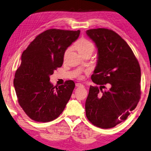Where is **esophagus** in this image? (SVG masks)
Segmentation results:
<instances>
[{
    "label": "esophagus",
    "mask_w": 151,
    "mask_h": 151,
    "mask_svg": "<svg viewBox=\"0 0 151 151\" xmlns=\"http://www.w3.org/2000/svg\"><path fill=\"white\" fill-rule=\"evenodd\" d=\"M76 87H83V84H81V83H76Z\"/></svg>",
    "instance_id": "esophagus-1"
}]
</instances>
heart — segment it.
<instances>
[{
  "instance_id": "heart-1",
  "label": "heart",
  "mask_w": 151,
  "mask_h": 151,
  "mask_svg": "<svg viewBox=\"0 0 151 151\" xmlns=\"http://www.w3.org/2000/svg\"><path fill=\"white\" fill-rule=\"evenodd\" d=\"M76 48L81 55H83L84 54L87 52L93 53L94 49H95L94 45L91 42L87 40V39H81V40L79 41L76 44ZM70 49L71 48H69V49L66 50V52H65V55L69 52Z\"/></svg>"
}]
</instances>
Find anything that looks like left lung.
Segmentation results:
<instances>
[{"instance_id": "left-lung-1", "label": "left lung", "mask_w": 151, "mask_h": 151, "mask_svg": "<svg viewBox=\"0 0 151 151\" xmlns=\"http://www.w3.org/2000/svg\"><path fill=\"white\" fill-rule=\"evenodd\" d=\"M86 34L98 51L91 79L101 85L100 89L90 86L86 116L94 126L112 128L126 120L137 106L141 95L140 66L129 45L114 31L98 28L87 30Z\"/></svg>"}]
</instances>
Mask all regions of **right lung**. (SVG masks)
Returning a JSON list of instances; mask_svg holds the SVG:
<instances>
[{"label": "right lung", "instance_id": "1", "mask_svg": "<svg viewBox=\"0 0 151 151\" xmlns=\"http://www.w3.org/2000/svg\"><path fill=\"white\" fill-rule=\"evenodd\" d=\"M79 34V30L48 29L37 36L23 52L14 86L19 105L33 120H54L70 100L74 82L66 81L55 89L50 76L62 66L65 51Z\"/></svg>", "mask_w": 151, "mask_h": 151}]
</instances>
